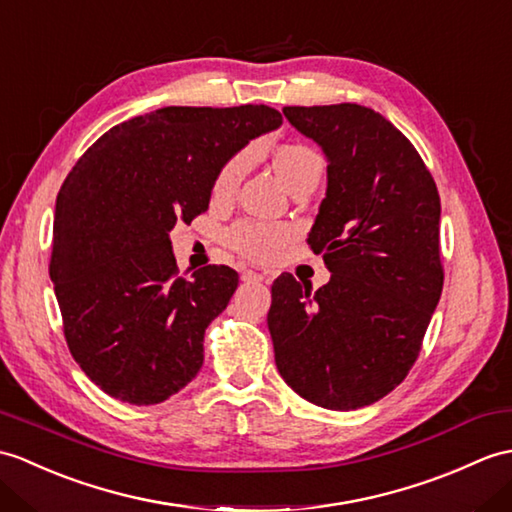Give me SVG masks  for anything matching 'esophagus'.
Instances as JSON below:
<instances>
[{"label":"esophagus","mask_w":512,"mask_h":512,"mask_svg":"<svg viewBox=\"0 0 512 512\" xmlns=\"http://www.w3.org/2000/svg\"><path fill=\"white\" fill-rule=\"evenodd\" d=\"M242 281L244 283H261V281H268V279H266V275H259V272H255V270H244Z\"/></svg>","instance_id":"esophagus-1"}]
</instances>
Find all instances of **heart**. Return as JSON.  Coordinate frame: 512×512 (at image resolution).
Returning <instances> with one entry per match:
<instances>
[{
	"label": "heart",
	"mask_w": 512,
	"mask_h": 512,
	"mask_svg": "<svg viewBox=\"0 0 512 512\" xmlns=\"http://www.w3.org/2000/svg\"><path fill=\"white\" fill-rule=\"evenodd\" d=\"M277 172L283 178L285 185H292L305 170L310 168H323V159L312 148L303 144H285L275 154ZM248 168V152H237L227 163L222 165L216 183H213V196L216 198H229L235 194L237 185ZM290 240V229L277 227V224H264V222H237L227 231V244L235 253H240L246 259L253 261H272L281 246Z\"/></svg>",
	"instance_id": "heart-1"
}]
</instances>
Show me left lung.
<instances>
[{
    "label": "left lung",
    "instance_id": "1",
    "mask_svg": "<svg viewBox=\"0 0 512 512\" xmlns=\"http://www.w3.org/2000/svg\"><path fill=\"white\" fill-rule=\"evenodd\" d=\"M327 154V196L307 235L331 279L272 283L268 329L281 377L327 410L386 397L417 362L443 292L441 198L410 139L360 104L285 106Z\"/></svg>",
    "mask_w": 512,
    "mask_h": 512
}]
</instances>
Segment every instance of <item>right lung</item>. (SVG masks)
<instances>
[{
  "mask_svg": "<svg viewBox=\"0 0 512 512\" xmlns=\"http://www.w3.org/2000/svg\"><path fill=\"white\" fill-rule=\"evenodd\" d=\"M281 122L266 104L165 106L106 130L65 178L50 277L67 347L106 395L152 406L200 371L205 329L240 277H181L170 231L205 213L222 165Z\"/></svg>",
  "mask_w": 512,
  "mask_h": 512,
  "instance_id": "right-lung-1",
  "label": "right lung"
}]
</instances>
